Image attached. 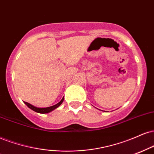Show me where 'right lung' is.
<instances>
[{
	"mask_svg": "<svg viewBox=\"0 0 154 154\" xmlns=\"http://www.w3.org/2000/svg\"><path fill=\"white\" fill-rule=\"evenodd\" d=\"M63 101H64V97H63L62 99L61 100V101L59 102V103H57V104L53 105V106L47 107H37L34 106V105H31L30 103H26V102H24V103L27 105L28 107H29V108L31 109L32 110L35 111V112H38V113L44 114V113H48V112H50L51 111H52L54 110V109L57 108V107H58L59 105H60L63 103Z\"/></svg>",
	"mask_w": 154,
	"mask_h": 154,
	"instance_id": "1",
	"label": "right lung"
}]
</instances>
